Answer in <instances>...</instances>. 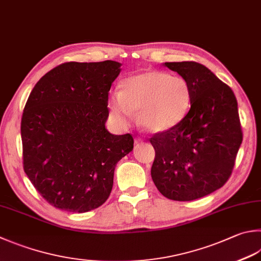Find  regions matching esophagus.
I'll return each instance as SVG.
<instances>
[{
  "label": "esophagus",
  "mask_w": 261,
  "mask_h": 261,
  "mask_svg": "<svg viewBox=\"0 0 261 261\" xmlns=\"http://www.w3.org/2000/svg\"><path fill=\"white\" fill-rule=\"evenodd\" d=\"M142 142H143V140L141 139V137H137V139H135V145L137 146V145H140Z\"/></svg>",
  "instance_id": "1"
}]
</instances>
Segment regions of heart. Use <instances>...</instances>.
Segmentation results:
<instances>
[{"mask_svg":"<svg viewBox=\"0 0 261 261\" xmlns=\"http://www.w3.org/2000/svg\"><path fill=\"white\" fill-rule=\"evenodd\" d=\"M112 116L129 124L133 111H139V122L146 130L159 133L173 128L190 108V88L183 77L162 71H144L126 78L121 92L110 95Z\"/></svg>","mask_w":261,"mask_h":261,"instance_id":"obj_1","label":"heart"}]
</instances>
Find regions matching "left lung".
Wrapping results in <instances>:
<instances>
[{"label": "left lung", "instance_id": "left-lung-1", "mask_svg": "<svg viewBox=\"0 0 261 261\" xmlns=\"http://www.w3.org/2000/svg\"><path fill=\"white\" fill-rule=\"evenodd\" d=\"M184 78L191 108L178 124L150 139L151 176L170 200L192 201L224 186L232 175L243 134L238 101L228 85L201 63L165 62Z\"/></svg>", "mask_w": 261, "mask_h": 261}]
</instances>
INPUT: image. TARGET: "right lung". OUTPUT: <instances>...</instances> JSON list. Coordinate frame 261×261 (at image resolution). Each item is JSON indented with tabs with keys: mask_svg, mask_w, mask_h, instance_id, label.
Listing matches in <instances>:
<instances>
[{
	"mask_svg": "<svg viewBox=\"0 0 261 261\" xmlns=\"http://www.w3.org/2000/svg\"><path fill=\"white\" fill-rule=\"evenodd\" d=\"M120 63L65 62L34 86L21 118L23 170L58 209L86 213L106 202L130 134L106 128L109 91Z\"/></svg>",
	"mask_w": 261,
	"mask_h": 261,
	"instance_id": "add662e5",
	"label": "right lung"
}]
</instances>
